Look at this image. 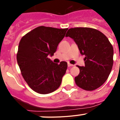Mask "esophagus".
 <instances>
[{"mask_svg": "<svg viewBox=\"0 0 120 120\" xmlns=\"http://www.w3.org/2000/svg\"><path fill=\"white\" fill-rule=\"evenodd\" d=\"M73 64H71L70 63H68V67H73Z\"/></svg>", "mask_w": 120, "mask_h": 120, "instance_id": "obj_1", "label": "esophagus"}]
</instances>
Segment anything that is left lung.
<instances>
[{"label": "left lung", "instance_id": "1", "mask_svg": "<svg viewBox=\"0 0 120 120\" xmlns=\"http://www.w3.org/2000/svg\"><path fill=\"white\" fill-rule=\"evenodd\" d=\"M65 37L73 38L82 55H85V67L77 66L79 75L76 84L86 91H93L106 82L113 66L114 49L106 37L90 27L68 29Z\"/></svg>", "mask_w": 120, "mask_h": 120}]
</instances>
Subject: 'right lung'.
I'll return each mask as SVG.
<instances>
[{
    "mask_svg": "<svg viewBox=\"0 0 120 120\" xmlns=\"http://www.w3.org/2000/svg\"><path fill=\"white\" fill-rule=\"evenodd\" d=\"M67 29L41 26L21 39L17 61L24 80L34 91L49 94L61 85L67 63H54L48 56L53 55Z\"/></svg>",
    "mask_w": 120,
    "mask_h": 120,
    "instance_id": "obj_1",
    "label": "right lung"
}]
</instances>
